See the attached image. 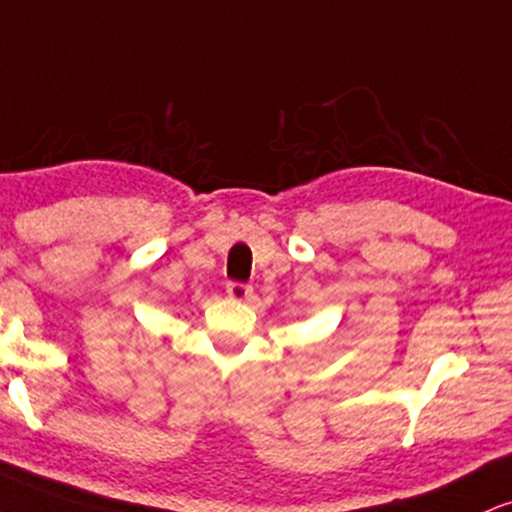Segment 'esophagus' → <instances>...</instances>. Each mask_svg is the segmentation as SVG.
I'll list each match as a JSON object with an SVG mask.
<instances>
[{"mask_svg": "<svg viewBox=\"0 0 512 512\" xmlns=\"http://www.w3.org/2000/svg\"><path fill=\"white\" fill-rule=\"evenodd\" d=\"M226 293H229V298L245 303V300L252 298V286H248V283H240V281H231L229 286H226Z\"/></svg>", "mask_w": 512, "mask_h": 512, "instance_id": "1", "label": "esophagus"}]
</instances>
